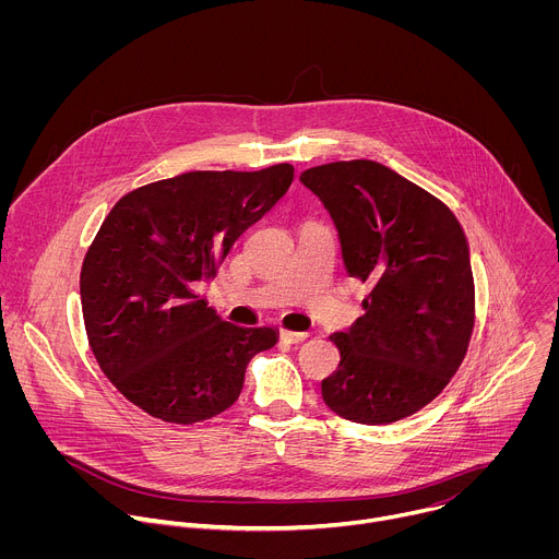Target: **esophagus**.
I'll return each mask as SVG.
<instances>
[{
    "label": "esophagus",
    "instance_id": "34e87169",
    "mask_svg": "<svg viewBox=\"0 0 559 559\" xmlns=\"http://www.w3.org/2000/svg\"><path fill=\"white\" fill-rule=\"evenodd\" d=\"M309 334L307 332H292V330H281V338L287 343H302Z\"/></svg>",
    "mask_w": 559,
    "mask_h": 559
}]
</instances>
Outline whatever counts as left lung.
Returning a JSON list of instances; mask_svg holds the SVG:
<instances>
[{
  "label": "left lung",
  "mask_w": 559,
  "mask_h": 559,
  "mask_svg": "<svg viewBox=\"0 0 559 559\" xmlns=\"http://www.w3.org/2000/svg\"><path fill=\"white\" fill-rule=\"evenodd\" d=\"M330 212L347 274L369 283L365 313L332 343L325 405L345 420H403L449 384L475 323L468 243L453 212L391 168L356 158L300 175Z\"/></svg>",
  "instance_id": "obj_1"
}]
</instances>
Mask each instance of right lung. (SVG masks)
<instances>
[{"mask_svg":"<svg viewBox=\"0 0 559 559\" xmlns=\"http://www.w3.org/2000/svg\"><path fill=\"white\" fill-rule=\"evenodd\" d=\"M289 164L259 173H186L121 197L84 259L91 349L132 405L175 425L236 403L248 362L274 328L231 325L199 298L234 241L287 192Z\"/></svg>","mask_w":559,"mask_h":559,"instance_id":"1","label":"right lung"}]
</instances>
